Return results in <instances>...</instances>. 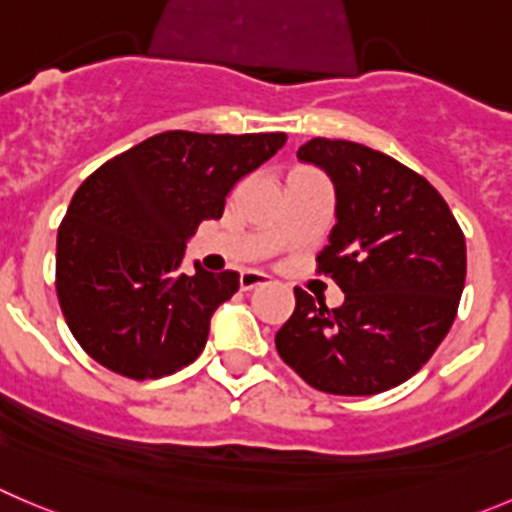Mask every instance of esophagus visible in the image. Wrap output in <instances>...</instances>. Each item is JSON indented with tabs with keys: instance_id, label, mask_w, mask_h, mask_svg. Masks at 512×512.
<instances>
[{
	"instance_id": "34e87169",
	"label": "esophagus",
	"mask_w": 512,
	"mask_h": 512,
	"mask_svg": "<svg viewBox=\"0 0 512 512\" xmlns=\"http://www.w3.org/2000/svg\"><path fill=\"white\" fill-rule=\"evenodd\" d=\"M238 281H241L243 291H253V289H259V286L269 284V276L261 274V271H243Z\"/></svg>"
}]
</instances>
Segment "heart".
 Listing matches in <instances>:
<instances>
[{"mask_svg":"<svg viewBox=\"0 0 512 512\" xmlns=\"http://www.w3.org/2000/svg\"><path fill=\"white\" fill-rule=\"evenodd\" d=\"M296 170H301V168H296Z\"/></svg>","mask_w":512,"mask_h":512,"instance_id":"obj_1","label":"heart"}]
</instances>
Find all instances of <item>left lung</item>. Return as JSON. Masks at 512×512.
<instances>
[{"label":"left lung","instance_id":"obj_1","mask_svg":"<svg viewBox=\"0 0 512 512\" xmlns=\"http://www.w3.org/2000/svg\"><path fill=\"white\" fill-rule=\"evenodd\" d=\"M334 183L337 223L316 256L344 304L296 286V309L276 332L279 357L329 394L387 392L435 354L465 286V236L445 198L399 160L349 140L299 148Z\"/></svg>","mask_w":512,"mask_h":512}]
</instances>
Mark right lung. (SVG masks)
<instances>
[{
	"mask_svg": "<svg viewBox=\"0 0 512 512\" xmlns=\"http://www.w3.org/2000/svg\"><path fill=\"white\" fill-rule=\"evenodd\" d=\"M284 143V133L168 130L77 188L57 231L55 286L72 337L97 364L158 379L198 359L238 274L198 264L183 274L186 243L201 221L223 216L231 188Z\"/></svg>",
	"mask_w": 512,
	"mask_h": 512,
	"instance_id": "obj_1",
	"label": "right lung"
}]
</instances>
